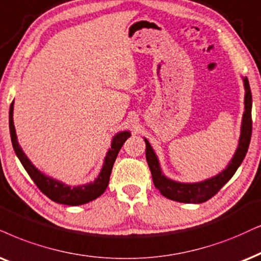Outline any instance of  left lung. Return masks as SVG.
Instances as JSON below:
<instances>
[{
  "instance_id": "1",
  "label": "left lung",
  "mask_w": 261,
  "mask_h": 261,
  "mask_svg": "<svg viewBox=\"0 0 261 261\" xmlns=\"http://www.w3.org/2000/svg\"><path fill=\"white\" fill-rule=\"evenodd\" d=\"M242 81L243 87H245V112H243L242 123H241L239 144L227 166L216 176L194 183L178 182V180L171 179L165 176L161 170L159 158L153 147L150 146L149 141L144 138L147 163L150 169L151 177H153L154 186L165 197L183 203H202L216 195L222 189V187L231 179L240 165L242 164L248 150L250 136H252V92H250L248 78L242 77Z\"/></svg>"
}]
</instances>
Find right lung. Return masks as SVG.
I'll return each mask as SVG.
<instances>
[{
    "label": "right lung",
    "mask_w": 261,
    "mask_h": 261,
    "mask_svg": "<svg viewBox=\"0 0 261 261\" xmlns=\"http://www.w3.org/2000/svg\"><path fill=\"white\" fill-rule=\"evenodd\" d=\"M13 111H14V101L12 102L11 108H9V131H11L13 149H14L16 156L20 160L26 172L29 173L31 179L34 180L36 186L39 188V190L44 195H47L54 202L67 204V206H79V204L88 203L92 200L97 199L98 196H101L105 193V190L108 187V183H110V177L114 161L117 159V155L119 153L120 148L123 147L125 141L131 136L130 131H120V133H117L112 137L111 148L106 153V156H105L100 173L97 174V177L92 182L82 184V186L71 187L68 184L61 182V180H58L55 178L44 174L31 163V160L24 153V150H22L18 142L14 120H13Z\"/></svg>",
    "instance_id": "add662e5"
}]
</instances>
